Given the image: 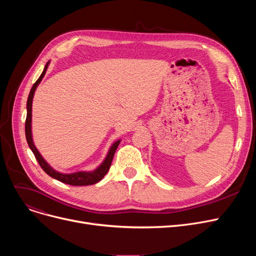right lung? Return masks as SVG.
<instances>
[{
	"label": "right lung",
	"instance_id": "obj_1",
	"mask_svg": "<svg viewBox=\"0 0 256 256\" xmlns=\"http://www.w3.org/2000/svg\"><path fill=\"white\" fill-rule=\"evenodd\" d=\"M50 64V61L46 64L44 70L38 78V80L34 83V85L31 88V91L29 93L28 96V102H26V124H24V132H26V142L29 144V147L31 148V150L33 152L38 164L40 165L44 169V171L48 174V176L52 178H55L61 182L70 184V186H90V184H94L98 182L100 180H102V178L106 176V172L109 171L111 164H112V160L113 156L115 154V152L117 150V147L120 143V140L116 141L108 152L106 158L104 162L102 163V165L93 171H80V172H74V173H70V174H63L60 172H57L56 170H54L44 160V158L42 156V154H39V152L37 150V148L35 147L34 143H33V139H32V130H31V119H32V100H33V96H34V92L37 88V86L39 85V83L42 82V78L46 74V72L48 70V66Z\"/></svg>",
	"mask_w": 256,
	"mask_h": 256
}]
</instances>
